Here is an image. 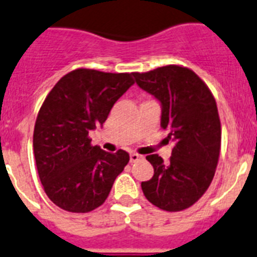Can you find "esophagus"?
<instances>
[{"mask_svg": "<svg viewBox=\"0 0 257 257\" xmlns=\"http://www.w3.org/2000/svg\"><path fill=\"white\" fill-rule=\"evenodd\" d=\"M142 159V156L138 154H136V152H133V154H131V163H136V161L141 160Z\"/></svg>", "mask_w": 257, "mask_h": 257, "instance_id": "esophagus-1", "label": "esophagus"}]
</instances>
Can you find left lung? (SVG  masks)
<instances>
[{
  "mask_svg": "<svg viewBox=\"0 0 257 257\" xmlns=\"http://www.w3.org/2000/svg\"><path fill=\"white\" fill-rule=\"evenodd\" d=\"M141 89L161 106V128L174 143L172 157L147 155L154 177L142 182L146 198L166 211L192 206L206 192L220 154L221 129L218 107L207 85L192 70L178 65L133 73Z\"/></svg>",
  "mask_w": 257,
  "mask_h": 257,
  "instance_id": "obj_1",
  "label": "left lung"
}]
</instances>
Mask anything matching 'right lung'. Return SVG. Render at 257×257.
Masks as SVG:
<instances>
[{"label": "right lung", "instance_id": "1", "mask_svg": "<svg viewBox=\"0 0 257 257\" xmlns=\"http://www.w3.org/2000/svg\"><path fill=\"white\" fill-rule=\"evenodd\" d=\"M134 80L128 73L77 69L46 97L36 120L33 150L39 179L56 206L88 212L101 206L128 164V152L92 146L88 133L107 119Z\"/></svg>", "mask_w": 257, "mask_h": 257}]
</instances>
